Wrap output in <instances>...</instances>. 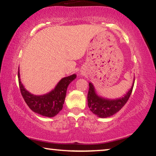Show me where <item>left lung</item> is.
<instances>
[{"label": "left lung", "mask_w": 156, "mask_h": 156, "mask_svg": "<svg viewBox=\"0 0 156 156\" xmlns=\"http://www.w3.org/2000/svg\"><path fill=\"white\" fill-rule=\"evenodd\" d=\"M134 80L130 90L124 95V97L119 99H110L99 97L95 92L93 84L89 83V89L88 92V106L90 110L97 116L100 118L110 117L119 112L125 105L129 100L134 87Z\"/></svg>", "instance_id": "8db88e82"}]
</instances>
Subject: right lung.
<instances>
[{"instance_id": "add662e5", "label": "right lung", "mask_w": 156, "mask_h": 156, "mask_svg": "<svg viewBox=\"0 0 156 156\" xmlns=\"http://www.w3.org/2000/svg\"><path fill=\"white\" fill-rule=\"evenodd\" d=\"M76 78V75L73 74L62 78L54 90L46 94L37 96L32 94L24 89L20 80V70L18 71L20 91L26 104L33 112L46 117H54L62 109L67 86Z\"/></svg>"}]
</instances>
